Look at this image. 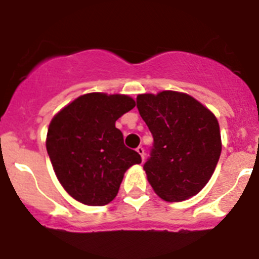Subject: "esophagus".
I'll return each instance as SVG.
<instances>
[{"label":"esophagus","instance_id":"34e87169","mask_svg":"<svg viewBox=\"0 0 259 259\" xmlns=\"http://www.w3.org/2000/svg\"><path fill=\"white\" fill-rule=\"evenodd\" d=\"M136 152L141 155V159L144 161V158H145V150H144L143 146H139V148L136 149Z\"/></svg>","mask_w":259,"mask_h":259}]
</instances>
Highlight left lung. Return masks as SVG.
I'll return each instance as SVG.
<instances>
[{
  "mask_svg": "<svg viewBox=\"0 0 259 259\" xmlns=\"http://www.w3.org/2000/svg\"><path fill=\"white\" fill-rule=\"evenodd\" d=\"M154 139L144 164L148 182L164 201L179 202L207 184L222 152L218 119L187 93L162 91L136 98Z\"/></svg>",
  "mask_w": 259,
  "mask_h": 259,
  "instance_id": "obj_1",
  "label": "left lung"
}]
</instances>
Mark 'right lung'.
I'll return each instance as SVG.
<instances>
[{
    "label": "right lung",
    "mask_w": 259,
    "mask_h": 259,
    "mask_svg": "<svg viewBox=\"0 0 259 259\" xmlns=\"http://www.w3.org/2000/svg\"><path fill=\"white\" fill-rule=\"evenodd\" d=\"M135 107L125 95L87 93L53 116L47 150L65 191L79 202L104 206L115 198L125 171L141 163L115 122Z\"/></svg>",
    "instance_id": "add662e5"
}]
</instances>
